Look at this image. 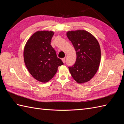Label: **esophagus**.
<instances>
[{"mask_svg":"<svg viewBox=\"0 0 124 124\" xmlns=\"http://www.w3.org/2000/svg\"><path fill=\"white\" fill-rule=\"evenodd\" d=\"M62 60L63 62L65 63V58H63V59H62Z\"/></svg>","mask_w":124,"mask_h":124,"instance_id":"1","label":"esophagus"}]
</instances>
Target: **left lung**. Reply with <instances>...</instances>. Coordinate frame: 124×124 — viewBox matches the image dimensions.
<instances>
[{
  "label": "left lung",
  "instance_id": "8db88e82",
  "mask_svg": "<svg viewBox=\"0 0 124 124\" xmlns=\"http://www.w3.org/2000/svg\"><path fill=\"white\" fill-rule=\"evenodd\" d=\"M67 36L75 49V63L69 67L73 78L78 83H84L93 77L101 60L100 45L94 37L85 30L68 31Z\"/></svg>",
  "mask_w": 124,
  "mask_h": 124
}]
</instances>
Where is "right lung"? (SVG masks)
<instances>
[{
  "label": "right lung",
  "instance_id": "1",
  "mask_svg": "<svg viewBox=\"0 0 124 124\" xmlns=\"http://www.w3.org/2000/svg\"><path fill=\"white\" fill-rule=\"evenodd\" d=\"M53 35L51 31H37L24 47L23 55L26 67L32 77L42 83L51 80L58 67L63 64L51 45Z\"/></svg>",
  "mask_w": 124,
  "mask_h": 124
}]
</instances>
